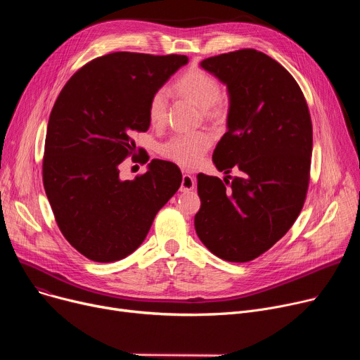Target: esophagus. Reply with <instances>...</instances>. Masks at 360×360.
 Here are the masks:
<instances>
[{"instance_id":"esophagus-1","label":"esophagus","mask_w":360,"mask_h":360,"mask_svg":"<svg viewBox=\"0 0 360 360\" xmlns=\"http://www.w3.org/2000/svg\"><path fill=\"white\" fill-rule=\"evenodd\" d=\"M194 186H195V179H194V176L190 175L188 172H185V174L182 175L181 191H184V193L191 191V190H194Z\"/></svg>"}]
</instances>
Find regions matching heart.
Listing matches in <instances>:
<instances>
[{"instance_id":"obj_1","label":"heart","mask_w":360,"mask_h":360,"mask_svg":"<svg viewBox=\"0 0 360 360\" xmlns=\"http://www.w3.org/2000/svg\"><path fill=\"white\" fill-rule=\"evenodd\" d=\"M174 89L181 96L201 108L207 117L220 118L224 115V105L220 101L221 89L219 82L202 70H191L182 74L175 82ZM167 91L156 90L148 101L150 124L160 127L167 117ZM213 144V136L209 131L178 132L160 147V153L182 166H193L201 160L204 153Z\"/></svg>"}]
</instances>
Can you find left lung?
<instances>
[{
    "mask_svg": "<svg viewBox=\"0 0 360 360\" xmlns=\"http://www.w3.org/2000/svg\"><path fill=\"white\" fill-rule=\"evenodd\" d=\"M201 68L228 89V131L217 143V176L197 175L201 207L195 232L209 251L247 262L286 235L304 207L312 124L300 87L269 55L240 49L212 56ZM235 167L240 174L231 177Z\"/></svg>",
    "mask_w": 360,
    "mask_h": 360,
    "instance_id": "1",
    "label": "left lung"
}]
</instances>
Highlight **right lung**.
Returning a JSON list of instances; mask_svg holds the SVG:
<instances>
[{
	"instance_id": "right-lung-1",
	"label": "right lung",
	"mask_w": 360,
	"mask_h": 360,
	"mask_svg": "<svg viewBox=\"0 0 360 360\" xmlns=\"http://www.w3.org/2000/svg\"><path fill=\"white\" fill-rule=\"evenodd\" d=\"M185 64L186 55L108 53L75 72L52 108L45 193L65 239L91 261L134 252L179 190L182 174L172 162L153 159L132 181L121 179L120 165L137 155L134 136L150 127L151 94Z\"/></svg>"
}]
</instances>
